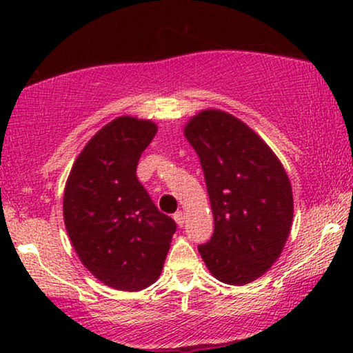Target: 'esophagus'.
<instances>
[{
  "instance_id": "obj_1",
  "label": "esophagus",
  "mask_w": 353,
  "mask_h": 353,
  "mask_svg": "<svg viewBox=\"0 0 353 353\" xmlns=\"http://www.w3.org/2000/svg\"><path fill=\"white\" fill-rule=\"evenodd\" d=\"M173 219H175V221H176V225H178V226H183V225H185V214H183L181 210L175 212V215H173Z\"/></svg>"
}]
</instances>
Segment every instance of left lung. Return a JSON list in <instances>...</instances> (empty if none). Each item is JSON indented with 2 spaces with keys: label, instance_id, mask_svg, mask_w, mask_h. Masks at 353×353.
Segmentation results:
<instances>
[{
  "label": "left lung",
  "instance_id": "8db88e82",
  "mask_svg": "<svg viewBox=\"0 0 353 353\" xmlns=\"http://www.w3.org/2000/svg\"><path fill=\"white\" fill-rule=\"evenodd\" d=\"M209 192L214 234L197 245L221 283L243 286L281 254L292 223V190L281 162L248 125L202 110L185 128Z\"/></svg>",
  "mask_w": 353,
  "mask_h": 353
}]
</instances>
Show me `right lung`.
Segmentation results:
<instances>
[{"label": "right lung", "instance_id": "right-lung-1", "mask_svg": "<svg viewBox=\"0 0 353 353\" xmlns=\"http://www.w3.org/2000/svg\"><path fill=\"white\" fill-rule=\"evenodd\" d=\"M156 133L148 120H112L80 152L65 185V228L81 263L120 291L156 281L176 231L137 176Z\"/></svg>", "mask_w": 353, "mask_h": 353}]
</instances>
